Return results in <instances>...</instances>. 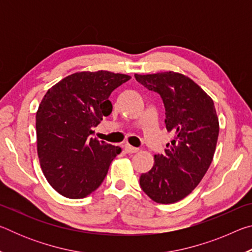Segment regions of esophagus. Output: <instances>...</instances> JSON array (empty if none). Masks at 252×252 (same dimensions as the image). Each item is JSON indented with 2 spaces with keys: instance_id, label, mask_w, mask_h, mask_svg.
Segmentation results:
<instances>
[{
  "instance_id": "34e87169",
  "label": "esophagus",
  "mask_w": 252,
  "mask_h": 252,
  "mask_svg": "<svg viewBox=\"0 0 252 252\" xmlns=\"http://www.w3.org/2000/svg\"><path fill=\"white\" fill-rule=\"evenodd\" d=\"M125 150H126V153H135V152L139 151V149L132 147V146H130V144H126Z\"/></svg>"
}]
</instances>
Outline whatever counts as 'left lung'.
I'll use <instances>...</instances> for the list:
<instances>
[{
    "label": "left lung",
    "mask_w": 252,
    "mask_h": 252,
    "mask_svg": "<svg viewBox=\"0 0 252 252\" xmlns=\"http://www.w3.org/2000/svg\"><path fill=\"white\" fill-rule=\"evenodd\" d=\"M136 81L159 93L165 108V127L174 133L163 155L155 156L150 171L140 186L158 203L186 198L210 167L219 135L215 103L199 85L177 72L134 74Z\"/></svg>",
    "instance_id": "1"
}]
</instances>
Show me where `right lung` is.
Listing matches in <instances>:
<instances>
[{"label": "right lung", "instance_id": "1", "mask_svg": "<svg viewBox=\"0 0 252 252\" xmlns=\"http://www.w3.org/2000/svg\"><path fill=\"white\" fill-rule=\"evenodd\" d=\"M131 79L109 71L65 76L45 93L36 112V142L42 172L53 189L81 199L103 182L121 148L90 138L112 112L109 96Z\"/></svg>", "mask_w": 252, "mask_h": 252}]
</instances>
